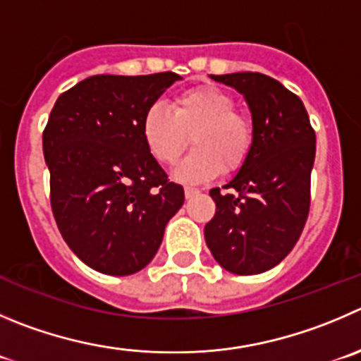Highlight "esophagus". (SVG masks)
<instances>
[{
    "label": "esophagus",
    "instance_id": "34e87169",
    "mask_svg": "<svg viewBox=\"0 0 361 361\" xmlns=\"http://www.w3.org/2000/svg\"><path fill=\"white\" fill-rule=\"evenodd\" d=\"M198 193H200V191H198L197 188H186V190H184V195H186V198L197 197Z\"/></svg>",
    "mask_w": 361,
    "mask_h": 361
}]
</instances>
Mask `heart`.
<instances>
[{
    "mask_svg": "<svg viewBox=\"0 0 361 361\" xmlns=\"http://www.w3.org/2000/svg\"><path fill=\"white\" fill-rule=\"evenodd\" d=\"M142 135L161 164H173L191 142L195 149L177 164L175 178L205 183L245 164L253 145V126L235 111V99L216 87H198L173 99V109L150 106L142 120Z\"/></svg>",
    "mask_w": 361,
    "mask_h": 361,
    "instance_id": "obj_1",
    "label": "heart"
}]
</instances>
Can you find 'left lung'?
Returning a JSON list of instances; mask_svg holds the SVG:
<instances>
[{
  "instance_id": "8db88e82",
  "label": "left lung",
  "mask_w": 361,
  "mask_h": 361,
  "mask_svg": "<svg viewBox=\"0 0 361 361\" xmlns=\"http://www.w3.org/2000/svg\"><path fill=\"white\" fill-rule=\"evenodd\" d=\"M234 88L252 113L253 145L245 164L212 188L216 214L204 235L216 262L234 274H259L286 259L310 209L315 133L303 102L259 72L212 75Z\"/></svg>"
}]
</instances>
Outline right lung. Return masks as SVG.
Listing matches in <instances>:
<instances>
[{
  "label": "right lung",
  "instance_id": "obj_1",
  "mask_svg": "<svg viewBox=\"0 0 361 361\" xmlns=\"http://www.w3.org/2000/svg\"><path fill=\"white\" fill-rule=\"evenodd\" d=\"M178 80L92 75L54 102L42 135L51 207L68 248L99 273L142 271L183 207V186L168 180L142 135L145 111Z\"/></svg>",
  "mask_w": 361,
  "mask_h": 361
}]
</instances>
